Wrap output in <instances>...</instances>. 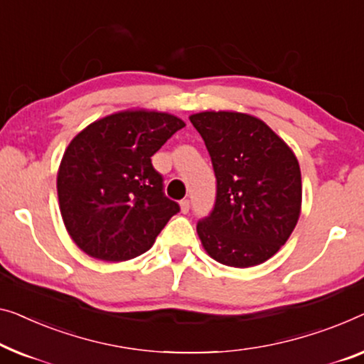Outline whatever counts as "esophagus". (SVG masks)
<instances>
[{"label":"esophagus","mask_w":364,"mask_h":364,"mask_svg":"<svg viewBox=\"0 0 364 364\" xmlns=\"http://www.w3.org/2000/svg\"><path fill=\"white\" fill-rule=\"evenodd\" d=\"M180 208H181V213L183 214H188L189 213V208H191V204H189V199H183L180 203Z\"/></svg>","instance_id":"34e87169"}]
</instances>
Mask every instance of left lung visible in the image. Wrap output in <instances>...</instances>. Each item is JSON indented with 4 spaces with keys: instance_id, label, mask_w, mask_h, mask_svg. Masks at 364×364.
Wrapping results in <instances>:
<instances>
[{
    "instance_id": "left-lung-1",
    "label": "left lung",
    "mask_w": 364,
    "mask_h": 364,
    "mask_svg": "<svg viewBox=\"0 0 364 364\" xmlns=\"http://www.w3.org/2000/svg\"><path fill=\"white\" fill-rule=\"evenodd\" d=\"M213 161L214 209L198 222L210 258L227 267L264 263L284 245L301 214L296 155L262 119L234 111L189 116Z\"/></svg>"
}]
</instances>
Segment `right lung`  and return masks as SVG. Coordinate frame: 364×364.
<instances>
[{
	"mask_svg": "<svg viewBox=\"0 0 364 364\" xmlns=\"http://www.w3.org/2000/svg\"><path fill=\"white\" fill-rule=\"evenodd\" d=\"M184 126L173 114L129 109L95 121L70 142L58 168V203L86 255L102 262L139 257L180 213L151 156Z\"/></svg>",
	"mask_w": 364,
	"mask_h": 364,
	"instance_id": "1",
	"label": "right lung"
}]
</instances>
